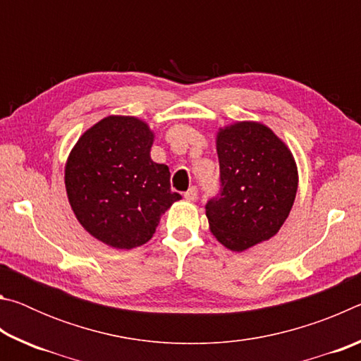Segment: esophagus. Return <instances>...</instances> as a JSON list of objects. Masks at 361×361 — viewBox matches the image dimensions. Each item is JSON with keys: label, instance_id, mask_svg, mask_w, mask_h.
I'll return each instance as SVG.
<instances>
[{"label": "esophagus", "instance_id": "obj_1", "mask_svg": "<svg viewBox=\"0 0 361 361\" xmlns=\"http://www.w3.org/2000/svg\"><path fill=\"white\" fill-rule=\"evenodd\" d=\"M197 197H199V192H197V188H195V186H191L185 192V199L189 200V202H194V200H197Z\"/></svg>", "mask_w": 361, "mask_h": 361}]
</instances>
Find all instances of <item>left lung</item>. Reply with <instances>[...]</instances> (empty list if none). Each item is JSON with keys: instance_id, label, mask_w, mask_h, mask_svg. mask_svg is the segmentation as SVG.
<instances>
[{"instance_id": "obj_1", "label": "left lung", "mask_w": 361, "mask_h": 361, "mask_svg": "<svg viewBox=\"0 0 361 361\" xmlns=\"http://www.w3.org/2000/svg\"><path fill=\"white\" fill-rule=\"evenodd\" d=\"M219 194L205 205L212 234L232 252L269 240L288 218L298 167L282 140L261 122L219 129Z\"/></svg>"}]
</instances>
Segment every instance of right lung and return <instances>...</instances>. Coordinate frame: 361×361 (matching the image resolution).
<instances>
[{"instance_id":"obj_1","label":"right lung","mask_w":361,"mask_h":361,"mask_svg":"<svg viewBox=\"0 0 361 361\" xmlns=\"http://www.w3.org/2000/svg\"><path fill=\"white\" fill-rule=\"evenodd\" d=\"M154 133L133 116H108L85 130L65 166L71 210L106 245L130 250L148 242L173 202L166 164L149 152Z\"/></svg>"}]
</instances>
